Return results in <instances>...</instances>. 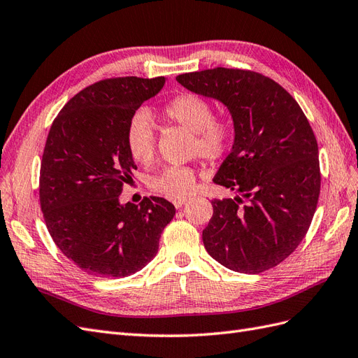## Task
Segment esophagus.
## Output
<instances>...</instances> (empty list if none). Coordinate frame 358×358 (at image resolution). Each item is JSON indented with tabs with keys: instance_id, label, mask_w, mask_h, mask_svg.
Listing matches in <instances>:
<instances>
[{
	"instance_id": "34e87169",
	"label": "esophagus",
	"mask_w": 358,
	"mask_h": 358,
	"mask_svg": "<svg viewBox=\"0 0 358 358\" xmlns=\"http://www.w3.org/2000/svg\"><path fill=\"white\" fill-rule=\"evenodd\" d=\"M187 201V199H180V200H173V204H175V208L176 209H179V208H182L183 206V203Z\"/></svg>"
}]
</instances>
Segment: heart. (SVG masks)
<instances>
[{"label": "heart", "mask_w": 358, "mask_h": 358, "mask_svg": "<svg viewBox=\"0 0 358 358\" xmlns=\"http://www.w3.org/2000/svg\"><path fill=\"white\" fill-rule=\"evenodd\" d=\"M169 121L194 133L192 150L204 159L216 162L225 157L231 145V127L215 117L208 100L196 94H180L164 106ZM125 142L129 155L140 164H149L157 150L154 119L146 109L136 110L128 119ZM196 176L188 167L169 166L149 179V187L170 200L185 199L192 191Z\"/></svg>", "instance_id": "b5f03b06"}]
</instances>
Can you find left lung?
<instances>
[{
  "label": "left lung",
  "mask_w": 358,
  "mask_h": 358,
  "mask_svg": "<svg viewBox=\"0 0 358 358\" xmlns=\"http://www.w3.org/2000/svg\"><path fill=\"white\" fill-rule=\"evenodd\" d=\"M176 80L221 101L234 124L233 149L213 182L241 196L212 200L206 251L239 273L278 266L306 236L320 197L318 143L308 117L282 86L257 71L216 67Z\"/></svg>",
  "instance_id": "8db88e82"
}]
</instances>
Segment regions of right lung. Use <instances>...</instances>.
<instances>
[{"label": "right lung", "mask_w": 358, "mask_h": 358, "mask_svg": "<svg viewBox=\"0 0 358 358\" xmlns=\"http://www.w3.org/2000/svg\"><path fill=\"white\" fill-rule=\"evenodd\" d=\"M164 78H112L86 86L53 121L40 167V206L61 252L96 278H124L158 252L176 213L162 197L119 203L137 169L129 155L128 119L157 95Z\"/></svg>", "instance_id": "right-lung-1"}]
</instances>
